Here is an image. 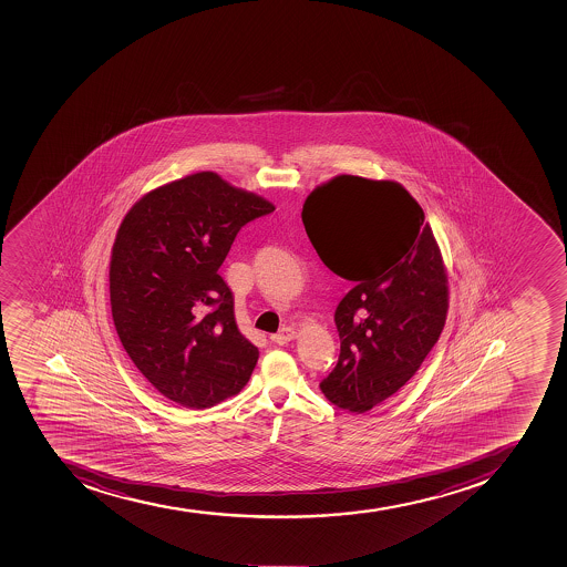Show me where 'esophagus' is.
Returning a JSON list of instances; mask_svg holds the SVG:
<instances>
[{"label": "esophagus", "mask_w": 567, "mask_h": 567, "mask_svg": "<svg viewBox=\"0 0 567 567\" xmlns=\"http://www.w3.org/2000/svg\"><path fill=\"white\" fill-rule=\"evenodd\" d=\"M296 330L291 329V327H285V329L279 330L277 334L271 336V341L279 343V346H286V343H290V341L296 340Z\"/></svg>", "instance_id": "34e87169"}]
</instances>
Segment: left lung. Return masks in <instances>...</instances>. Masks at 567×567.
Returning <instances> with one entry per match:
<instances>
[{
  "label": "left lung",
  "mask_w": 567,
  "mask_h": 567,
  "mask_svg": "<svg viewBox=\"0 0 567 567\" xmlns=\"http://www.w3.org/2000/svg\"><path fill=\"white\" fill-rule=\"evenodd\" d=\"M301 216L319 259L354 282L334 313L340 358L319 389L365 413L415 377L443 332V257L421 205L396 182L341 174L310 193Z\"/></svg>",
  "instance_id": "obj_1"
}]
</instances>
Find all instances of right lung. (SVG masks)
<instances>
[{"label":"right lung","instance_id":"add662e5","mask_svg":"<svg viewBox=\"0 0 567 567\" xmlns=\"http://www.w3.org/2000/svg\"><path fill=\"white\" fill-rule=\"evenodd\" d=\"M274 209L218 174L196 173L151 190L121 221L110 262L115 330L141 374L176 404L205 410L248 383L259 349L240 334L218 268L237 233Z\"/></svg>","mask_w":567,"mask_h":567}]
</instances>
